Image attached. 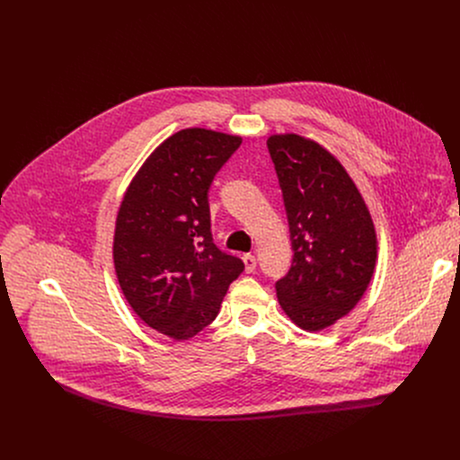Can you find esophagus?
Wrapping results in <instances>:
<instances>
[{"instance_id":"obj_1","label":"esophagus","mask_w":460,"mask_h":460,"mask_svg":"<svg viewBox=\"0 0 460 460\" xmlns=\"http://www.w3.org/2000/svg\"><path fill=\"white\" fill-rule=\"evenodd\" d=\"M243 264H245V271L252 273L256 270V258H254V254H251V252L243 254Z\"/></svg>"}]
</instances>
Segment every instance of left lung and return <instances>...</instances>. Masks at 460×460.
Instances as JSON below:
<instances>
[{
    "label": "left lung",
    "mask_w": 460,
    "mask_h": 460,
    "mask_svg": "<svg viewBox=\"0 0 460 460\" xmlns=\"http://www.w3.org/2000/svg\"><path fill=\"white\" fill-rule=\"evenodd\" d=\"M289 222L293 261L277 280L286 314L320 332L348 314L369 286L376 236L369 211L341 162L298 135L268 140Z\"/></svg>",
    "instance_id": "obj_1"
}]
</instances>
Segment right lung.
Masks as SVG:
<instances>
[{"label":"right lung","mask_w":460,"mask_h":460,"mask_svg":"<svg viewBox=\"0 0 460 460\" xmlns=\"http://www.w3.org/2000/svg\"><path fill=\"white\" fill-rule=\"evenodd\" d=\"M242 138L183 128L167 138L130 181L114 231V270L135 313L153 330L187 341L209 325L233 280L238 256L211 233L209 189Z\"/></svg>","instance_id":"1"}]
</instances>
